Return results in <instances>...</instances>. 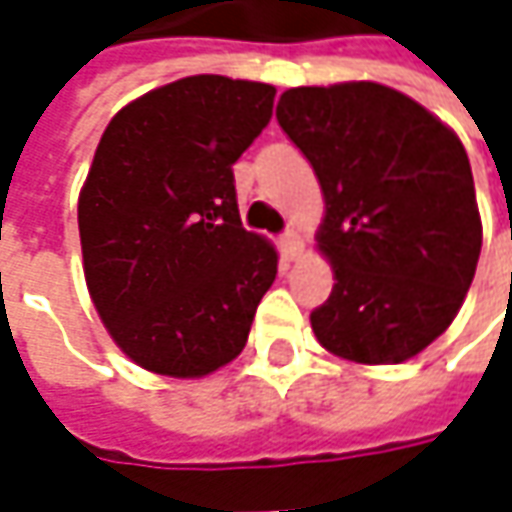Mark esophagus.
Returning a JSON list of instances; mask_svg holds the SVG:
<instances>
[{
	"mask_svg": "<svg viewBox=\"0 0 512 512\" xmlns=\"http://www.w3.org/2000/svg\"><path fill=\"white\" fill-rule=\"evenodd\" d=\"M279 245H282V253H285L287 259H296V256L302 253V239H299L293 230H287L285 236L279 239Z\"/></svg>",
	"mask_w": 512,
	"mask_h": 512,
	"instance_id": "1",
	"label": "esophagus"
}]
</instances>
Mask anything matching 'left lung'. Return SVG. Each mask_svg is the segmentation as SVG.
I'll return each mask as SVG.
<instances>
[{
    "label": "left lung",
    "instance_id": "1",
    "mask_svg": "<svg viewBox=\"0 0 512 512\" xmlns=\"http://www.w3.org/2000/svg\"><path fill=\"white\" fill-rule=\"evenodd\" d=\"M279 128L325 196L316 247L333 290L310 313L319 344L356 364H399L456 319L482 253L467 150L439 116L379 82L290 88Z\"/></svg>",
    "mask_w": 512,
    "mask_h": 512
}]
</instances>
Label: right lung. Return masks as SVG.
I'll use <instances>...</instances> for the list:
<instances>
[{
	"mask_svg": "<svg viewBox=\"0 0 512 512\" xmlns=\"http://www.w3.org/2000/svg\"><path fill=\"white\" fill-rule=\"evenodd\" d=\"M273 96L185 76L133 99L99 139L79 193L85 282L110 339L150 373L202 379L245 350L279 253L242 227L233 165Z\"/></svg>",
	"mask_w": 512,
	"mask_h": 512,
	"instance_id": "1",
	"label": "right lung"
}]
</instances>
